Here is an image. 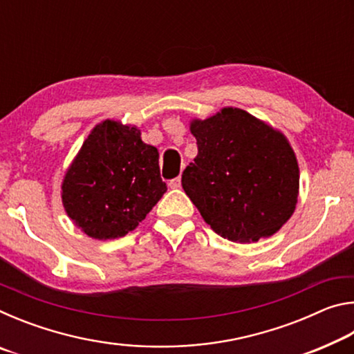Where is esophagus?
Returning a JSON list of instances; mask_svg holds the SVG:
<instances>
[{
    "instance_id": "esophagus-1",
    "label": "esophagus",
    "mask_w": 354,
    "mask_h": 354,
    "mask_svg": "<svg viewBox=\"0 0 354 354\" xmlns=\"http://www.w3.org/2000/svg\"><path fill=\"white\" fill-rule=\"evenodd\" d=\"M169 185L171 189H179L181 187V178H175V179H171V181L169 183Z\"/></svg>"
}]
</instances>
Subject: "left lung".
Segmentation results:
<instances>
[{
    "instance_id": "left-lung-1",
    "label": "left lung",
    "mask_w": 354,
    "mask_h": 354,
    "mask_svg": "<svg viewBox=\"0 0 354 354\" xmlns=\"http://www.w3.org/2000/svg\"><path fill=\"white\" fill-rule=\"evenodd\" d=\"M198 154L183 189L206 223L231 242L270 237L292 217L299 169L287 137L239 107L194 118Z\"/></svg>"
}]
</instances>
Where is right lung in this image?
Wrapping results in <instances>:
<instances>
[{
	"label": "right lung",
	"mask_w": 354,
	"mask_h": 354,
	"mask_svg": "<svg viewBox=\"0 0 354 354\" xmlns=\"http://www.w3.org/2000/svg\"><path fill=\"white\" fill-rule=\"evenodd\" d=\"M167 192L159 151L140 129L115 120L98 123L62 181V205L73 223L97 241L127 236Z\"/></svg>",
	"instance_id": "add662e5"
}]
</instances>
